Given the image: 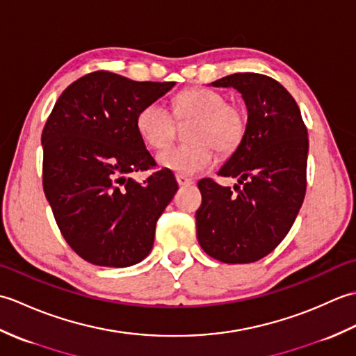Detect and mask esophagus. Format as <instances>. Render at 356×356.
Masks as SVG:
<instances>
[{
	"label": "esophagus",
	"instance_id": "1",
	"mask_svg": "<svg viewBox=\"0 0 356 356\" xmlns=\"http://www.w3.org/2000/svg\"><path fill=\"white\" fill-rule=\"evenodd\" d=\"M176 180H177L179 186H190V185H193V184H194V180H193V179H190V177H185V176H180V174H177V176H176Z\"/></svg>",
	"mask_w": 356,
	"mask_h": 356
}]
</instances>
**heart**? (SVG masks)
I'll list each match as a JSON object with an SVG mask.
<instances>
[{"instance_id":"1","label":"heart","mask_w":356,"mask_h":356,"mask_svg":"<svg viewBox=\"0 0 356 356\" xmlns=\"http://www.w3.org/2000/svg\"><path fill=\"white\" fill-rule=\"evenodd\" d=\"M176 115L197 118L190 139L194 143L170 147L157 154L161 168L180 176H194L209 170L216 162L214 148L231 153L238 147L246 131V113L211 88H191L177 96ZM136 128L151 148H165L172 140L176 122L170 108L161 101L147 104L138 116Z\"/></svg>"}]
</instances>
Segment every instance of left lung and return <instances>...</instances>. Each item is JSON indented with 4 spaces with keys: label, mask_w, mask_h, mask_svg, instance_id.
I'll return each mask as SVG.
<instances>
[{
    "label": "left lung",
    "mask_w": 356,
    "mask_h": 356,
    "mask_svg": "<svg viewBox=\"0 0 356 356\" xmlns=\"http://www.w3.org/2000/svg\"><path fill=\"white\" fill-rule=\"evenodd\" d=\"M211 86L236 88L245 101L248 122L243 139L217 172L237 177L236 193L211 179L199 182L197 238L218 261L252 263L280 245L303 205L307 130L297 102L275 79L236 73Z\"/></svg>",
    "instance_id": "left-lung-1"
}]
</instances>
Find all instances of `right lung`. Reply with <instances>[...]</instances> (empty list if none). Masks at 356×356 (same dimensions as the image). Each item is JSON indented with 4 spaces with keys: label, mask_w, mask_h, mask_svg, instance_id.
Masks as SVG:
<instances>
[{
    "label": "right lung",
    "mask_w": 356,
    "mask_h": 356,
    "mask_svg": "<svg viewBox=\"0 0 356 356\" xmlns=\"http://www.w3.org/2000/svg\"><path fill=\"white\" fill-rule=\"evenodd\" d=\"M174 86L101 70L74 81L53 107L41 136L44 193L65 241L88 263L127 268L153 249L179 186L168 170L143 184L130 177L156 165L136 116Z\"/></svg>",
    "instance_id": "add662e5"
}]
</instances>
